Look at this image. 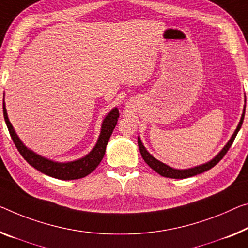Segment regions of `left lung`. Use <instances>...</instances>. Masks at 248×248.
I'll use <instances>...</instances> for the list:
<instances>
[{
	"mask_svg": "<svg viewBox=\"0 0 248 248\" xmlns=\"http://www.w3.org/2000/svg\"><path fill=\"white\" fill-rule=\"evenodd\" d=\"M246 102V100H245ZM245 108L246 105H244V111L242 114V117H241V121H239V123L237 125V127H236L234 134L232 135L231 140H228L227 144L222 151L219 152L218 154H217L214 158L211 159V161L205 163V164H202V165L199 166H195V167H192V169H188V170H176V169H173V167H170L169 165H166V164H164L162 162H159L158 159H156L155 157H153L148 152L146 151V148L144 147L142 140H140V136L137 137V143H139V148H140V155H142V157L145 163L147 164L148 166L151 167L152 170H154L156 173H158L159 175H162L164 177H170V178H187L190 176H195L197 174H201V173H204L206 172V170H211L212 167H214L217 163H218L220 159H222L225 154L227 153V151L230 150V147L232 146V144H233L234 140L236 135H237V133L239 129L242 127V124H243V121H244V116H245Z\"/></svg>",
	"mask_w": 248,
	"mask_h": 248,
	"instance_id": "1",
	"label": "left lung"
}]
</instances>
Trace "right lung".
<instances>
[{
    "mask_svg": "<svg viewBox=\"0 0 248 248\" xmlns=\"http://www.w3.org/2000/svg\"><path fill=\"white\" fill-rule=\"evenodd\" d=\"M3 115H4V120L6 123V126L9 128L10 135L12 137L15 146L20 152V154L24 157V159L28 162L30 165L33 166L34 169L40 170L41 173L48 176L59 178V180L63 181H70V180H78V178L85 177L86 175L92 173L93 170L98 166V164L104 157L106 145H108L109 137H111L114 128L116 126L117 119H119L120 113L117 108H114L105 119L103 120L101 133L98 136V140L92 151L84 157L76 159V161L66 162V163H60L54 162L51 159H47L41 156L39 154L34 153L33 151L29 150L24 144L22 143L20 137L15 133L14 128L11 124V122L7 117V112L5 108V103L3 102Z\"/></svg>",
    "mask_w": 248,
    "mask_h": 248,
    "instance_id": "1",
    "label": "right lung"
}]
</instances>
